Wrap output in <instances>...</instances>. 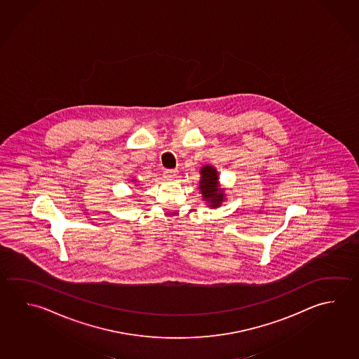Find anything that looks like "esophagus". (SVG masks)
Here are the masks:
<instances>
[{
	"label": "esophagus",
	"instance_id": "obj_1",
	"mask_svg": "<svg viewBox=\"0 0 359 359\" xmlns=\"http://www.w3.org/2000/svg\"><path fill=\"white\" fill-rule=\"evenodd\" d=\"M177 175V170H171V169H166L164 171V177L166 179H171V177H174Z\"/></svg>",
	"mask_w": 359,
	"mask_h": 359
}]
</instances>
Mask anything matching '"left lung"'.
Wrapping results in <instances>:
<instances>
[{
    "label": "left lung",
    "mask_w": 359,
    "mask_h": 359,
    "mask_svg": "<svg viewBox=\"0 0 359 359\" xmlns=\"http://www.w3.org/2000/svg\"><path fill=\"white\" fill-rule=\"evenodd\" d=\"M201 188L203 201L208 203V207L218 208L226 198L224 189L219 188L218 171L212 165H204L201 170Z\"/></svg>",
    "instance_id": "obj_1"
}]
</instances>
